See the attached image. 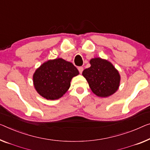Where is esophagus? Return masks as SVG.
<instances>
[{"mask_svg": "<svg viewBox=\"0 0 150 150\" xmlns=\"http://www.w3.org/2000/svg\"><path fill=\"white\" fill-rule=\"evenodd\" d=\"M78 70H79L80 74H81L83 71V67H78Z\"/></svg>", "mask_w": 150, "mask_h": 150, "instance_id": "esophagus-1", "label": "esophagus"}]
</instances>
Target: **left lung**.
I'll list each match as a JSON object with an SVG mask.
<instances>
[{
	"label": "left lung",
	"mask_w": 150,
	"mask_h": 150,
	"mask_svg": "<svg viewBox=\"0 0 150 150\" xmlns=\"http://www.w3.org/2000/svg\"><path fill=\"white\" fill-rule=\"evenodd\" d=\"M91 67L84 69L82 75L88 81L89 88L99 97H108L117 90L120 75L110 62L95 58L91 59Z\"/></svg>",
	"instance_id": "obj_1"
}]
</instances>
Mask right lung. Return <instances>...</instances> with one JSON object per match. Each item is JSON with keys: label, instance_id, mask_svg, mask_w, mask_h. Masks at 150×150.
<instances>
[{"label": "right lung", "instance_id": "add662e5", "mask_svg": "<svg viewBox=\"0 0 150 150\" xmlns=\"http://www.w3.org/2000/svg\"><path fill=\"white\" fill-rule=\"evenodd\" d=\"M79 75L77 69L70 62L56 59L42 64L33 76L38 93L47 100L61 98L70 87L71 79Z\"/></svg>", "mask_w": 150, "mask_h": 150}]
</instances>
